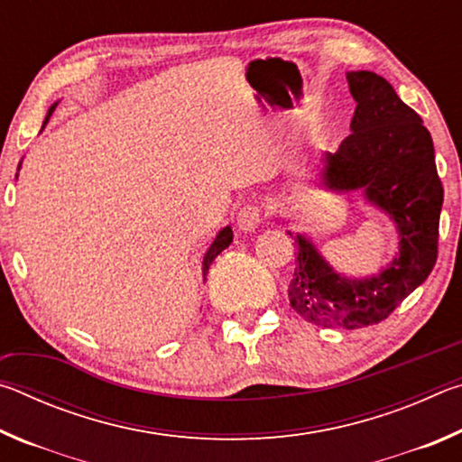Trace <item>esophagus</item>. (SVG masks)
Segmentation results:
<instances>
[{"label":"esophagus","mask_w":462,"mask_h":462,"mask_svg":"<svg viewBox=\"0 0 462 462\" xmlns=\"http://www.w3.org/2000/svg\"><path fill=\"white\" fill-rule=\"evenodd\" d=\"M263 222V212L259 206H245L236 216V226L242 232H253Z\"/></svg>","instance_id":"34e87169"}]
</instances>
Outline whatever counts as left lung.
Here are the masks:
<instances>
[{
    "label": "left lung",
    "instance_id": "obj_1",
    "mask_svg": "<svg viewBox=\"0 0 462 462\" xmlns=\"http://www.w3.org/2000/svg\"><path fill=\"white\" fill-rule=\"evenodd\" d=\"M346 81L356 101L353 134L322 154L318 187L361 193L393 222L397 253L377 275L348 277L326 261L314 238L297 232L289 303L311 324L356 330L385 319L432 273L444 189L432 136L389 81L371 71H350Z\"/></svg>",
    "mask_w": 462,
    "mask_h": 462
}]
</instances>
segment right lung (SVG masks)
Here are the masks:
<instances>
[{"mask_svg": "<svg viewBox=\"0 0 462 462\" xmlns=\"http://www.w3.org/2000/svg\"><path fill=\"white\" fill-rule=\"evenodd\" d=\"M57 104H59V101H57ZM57 104H52V106H51L49 114H46V118H44L42 128L46 126V124H49L51 116H52V112H54V107H57ZM41 132H42V130H41ZM20 167H22V165H18V171H20ZM15 179H18V175H15ZM232 238H234V234H232V228H230V226H224V228L216 234L214 242H212V245H209V248L206 250V254H203V263H201V267H203V269H201V271H203V277L208 275V269H209V264L214 263L216 256L220 254L224 248H228V246H230Z\"/></svg>", "mask_w": 462, "mask_h": 462, "instance_id": "right-lung-1", "label": "right lung"}]
</instances>
